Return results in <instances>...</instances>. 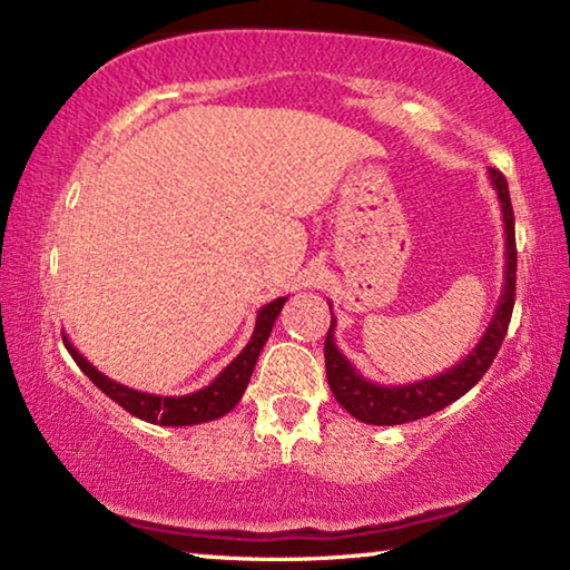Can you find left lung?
Wrapping results in <instances>:
<instances>
[{
  "label": "left lung",
  "instance_id": "obj_1",
  "mask_svg": "<svg viewBox=\"0 0 570 570\" xmlns=\"http://www.w3.org/2000/svg\"><path fill=\"white\" fill-rule=\"evenodd\" d=\"M490 183L498 193L500 210H503V228H505V282L503 292H500L498 306L493 312L485 334L480 336V342L472 346V352L465 360L458 362L450 370L440 372L438 377L420 380L412 384H377L372 380L362 377L356 372V366L346 360L340 352V346L334 344V330L336 320L332 314V326L324 342V360H326V380L334 392L336 402L342 407L366 424H404L414 422L420 417H428L432 412H440L448 407L462 394L470 392L482 380V374L490 370L500 344L505 340L510 314H513L515 304V266H518V250H515V218L513 206H510V193L508 180L503 173L495 168H488ZM332 312V304H330Z\"/></svg>",
  "mask_w": 570,
  "mask_h": 570
}]
</instances>
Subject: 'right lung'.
I'll return each instance as SVG.
<instances>
[{"mask_svg":"<svg viewBox=\"0 0 570 570\" xmlns=\"http://www.w3.org/2000/svg\"><path fill=\"white\" fill-rule=\"evenodd\" d=\"M284 304H286V296L274 298L272 304L258 308L254 334H250L248 344L240 350L236 360L230 362L214 382L206 384L204 390L183 394V397H160V394H148V392L125 387V384L105 377L102 372L95 370V366L75 350V344L67 340V334H62V342L67 346V352L72 354L77 366H80V370L92 380L95 387H100L112 402H118L122 410H128L130 414H135V417L153 424L183 428V424H200V422L218 420L236 407L238 400L244 397L250 374H254L258 354H262L268 334L274 330L276 316L282 314Z\"/></svg>","mask_w":570,"mask_h":570,"instance_id":"obj_1","label":"right lung"}]
</instances>
